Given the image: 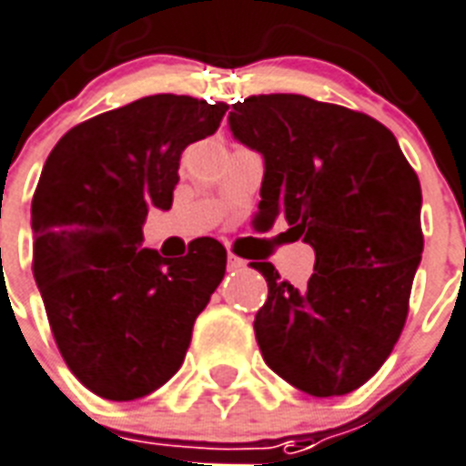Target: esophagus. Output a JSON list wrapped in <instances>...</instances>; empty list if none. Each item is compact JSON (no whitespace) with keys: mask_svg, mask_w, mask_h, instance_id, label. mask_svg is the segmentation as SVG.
Wrapping results in <instances>:
<instances>
[{"mask_svg":"<svg viewBox=\"0 0 466 466\" xmlns=\"http://www.w3.org/2000/svg\"><path fill=\"white\" fill-rule=\"evenodd\" d=\"M245 267V262L240 257L236 255H228V271H240Z\"/></svg>","mask_w":466,"mask_h":466,"instance_id":"1","label":"esophagus"}]
</instances>
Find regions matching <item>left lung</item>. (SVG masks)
I'll return each mask as SVG.
<instances>
[{"label":"left lung","instance_id":"left-lung-1","mask_svg":"<svg viewBox=\"0 0 466 466\" xmlns=\"http://www.w3.org/2000/svg\"><path fill=\"white\" fill-rule=\"evenodd\" d=\"M230 132L264 156L257 221L284 216L315 250L305 289L252 262L269 286L255 315L262 359L312 397H339L392 353L421 262V182L373 117L296 93L233 106Z\"/></svg>","mask_w":466,"mask_h":466}]
</instances>
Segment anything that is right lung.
I'll return each mask as SVG.
<instances>
[{"mask_svg":"<svg viewBox=\"0 0 466 466\" xmlns=\"http://www.w3.org/2000/svg\"><path fill=\"white\" fill-rule=\"evenodd\" d=\"M228 106L158 93L81 122L57 141L33 195V277L52 337L79 382L132 401L173 378L226 248L197 238L166 259L141 248L151 207L170 209L182 151Z\"/></svg>","mask_w":466,"mask_h":466,"instance_id":"right-lung-1","label":"right lung"}]
</instances>
